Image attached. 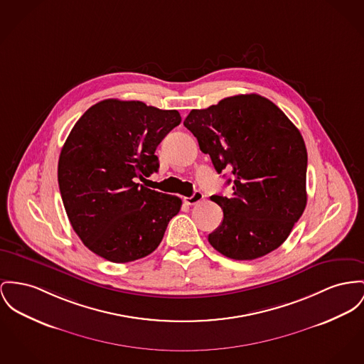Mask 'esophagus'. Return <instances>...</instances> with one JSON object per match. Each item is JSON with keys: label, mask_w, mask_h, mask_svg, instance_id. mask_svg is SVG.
Instances as JSON below:
<instances>
[{"label": "esophagus", "mask_w": 364, "mask_h": 364, "mask_svg": "<svg viewBox=\"0 0 364 364\" xmlns=\"http://www.w3.org/2000/svg\"><path fill=\"white\" fill-rule=\"evenodd\" d=\"M203 198H204V194L201 193V192H198V191H196L191 197H185V203H186L188 205H194V204L200 203Z\"/></svg>", "instance_id": "1"}]
</instances>
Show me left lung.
<instances>
[{
    "label": "left lung",
    "mask_w": 364,
    "mask_h": 364,
    "mask_svg": "<svg viewBox=\"0 0 364 364\" xmlns=\"http://www.w3.org/2000/svg\"><path fill=\"white\" fill-rule=\"evenodd\" d=\"M183 125L215 170H232V197L211 196L223 220L208 235L222 255L251 261L280 247L306 207L308 153L289 117L267 97L248 94L192 110Z\"/></svg>",
    "instance_id": "8db88e82"
}]
</instances>
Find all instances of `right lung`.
<instances>
[{"instance_id":"right-lung-1","label":"right lung","mask_w":364,"mask_h":364,"mask_svg":"<svg viewBox=\"0 0 364 364\" xmlns=\"http://www.w3.org/2000/svg\"><path fill=\"white\" fill-rule=\"evenodd\" d=\"M179 124L176 110L119 99L97 102L74 124L59 156V191L74 232L99 257L136 261L163 240L182 200L136 179L159 170L154 151Z\"/></svg>"}]
</instances>
